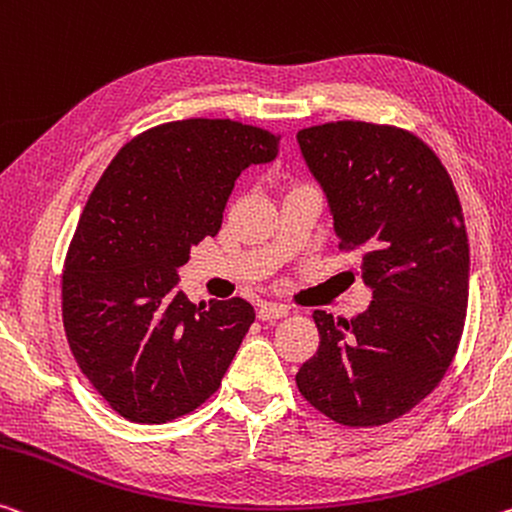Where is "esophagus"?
I'll return each instance as SVG.
<instances>
[{
  "label": "esophagus",
  "instance_id": "1",
  "mask_svg": "<svg viewBox=\"0 0 512 512\" xmlns=\"http://www.w3.org/2000/svg\"><path fill=\"white\" fill-rule=\"evenodd\" d=\"M287 314H289V307L278 305V303H264L257 310V316L262 321H278V319H285Z\"/></svg>",
  "mask_w": 512,
  "mask_h": 512
}]
</instances>
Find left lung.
<instances>
[{"label": "left lung", "instance_id": "8db88e82", "mask_svg": "<svg viewBox=\"0 0 512 512\" xmlns=\"http://www.w3.org/2000/svg\"><path fill=\"white\" fill-rule=\"evenodd\" d=\"M296 139L373 296L351 321L314 312L321 342L296 373L298 392L337 424L383 426L426 399L458 351L469 298L458 193L405 129L339 120Z\"/></svg>", "mask_w": 512, "mask_h": 512}]
</instances>
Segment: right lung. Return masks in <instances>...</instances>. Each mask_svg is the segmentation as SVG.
I'll return each instance as SVG.
<instances>
[{"label":"right lung","instance_id":"1","mask_svg":"<svg viewBox=\"0 0 512 512\" xmlns=\"http://www.w3.org/2000/svg\"><path fill=\"white\" fill-rule=\"evenodd\" d=\"M278 143L234 120H175L125 143L97 182L63 264V326L120 417L166 424L221 387L255 310L243 298L191 303L177 269L221 230L241 170L269 164Z\"/></svg>","mask_w":512,"mask_h":512}]
</instances>
